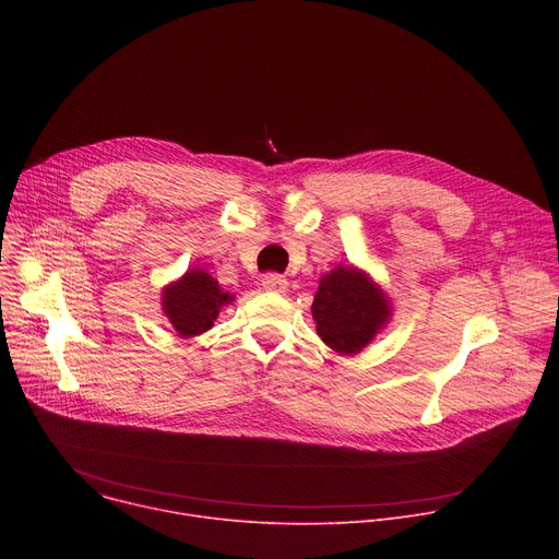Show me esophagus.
Here are the masks:
<instances>
[{
    "label": "esophagus",
    "mask_w": 559,
    "mask_h": 559,
    "mask_svg": "<svg viewBox=\"0 0 559 559\" xmlns=\"http://www.w3.org/2000/svg\"><path fill=\"white\" fill-rule=\"evenodd\" d=\"M263 287L267 292H285L287 289V278H283L281 274H265L263 276Z\"/></svg>",
    "instance_id": "obj_1"
}]
</instances>
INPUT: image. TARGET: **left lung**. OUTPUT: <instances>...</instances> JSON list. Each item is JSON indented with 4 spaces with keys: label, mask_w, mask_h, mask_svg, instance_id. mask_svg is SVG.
<instances>
[{
    "label": "left lung",
    "mask_w": 559,
    "mask_h": 559,
    "mask_svg": "<svg viewBox=\"0 0 559 559\" xmlns=\"http://www.w3.org/2000/svg\"><path fill=\"white\" fill-rule=\"evenodd\" d=\"M316 332L343 356L362 352L389 323L386 294L358 267H334L321 278L311 302Z\"/></svg>",
    "instance_id": "1"
}]
</instances>
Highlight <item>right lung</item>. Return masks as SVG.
Wrapping results in <instances>:
<instances>
[{"label":"right lung","mask_w":559,"mask_h":559,"mask_svg":"<svg viewBox=\"0 0 559 559\" xmlns=\"http://www.w3.org/2000/svg\"><path fill=\"white\" fill-rule=\"evenodd\" d=\"M234 300L205 270H188L179 281L164 287V313L179 336L190 338L207 332L218 311Z\"/></svg>","instance_id":"1"}]
</instances>
